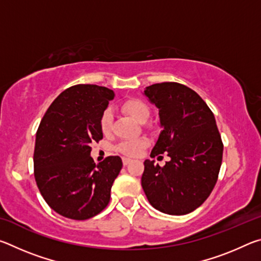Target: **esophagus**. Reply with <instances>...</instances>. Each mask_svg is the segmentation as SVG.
<instances>
[{"label":"esophagus","mask_w":261,"mask_h":261,"mask_svg":"<svg viewBox=\"0 0 261 261\" xmlns=\"http://www.w3.org/2000/svg\"><path fill=\"white\" fill-rule=\"evenodd\" d=\"M130 162H131L130 159H127V158H123V165H124V166H127V165H129Z\"/></svg>","instance_id":"34e87169"}]
</instances>
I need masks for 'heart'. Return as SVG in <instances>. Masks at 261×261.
I'll return each instance as SVG.
<instances>
[{"mask_svg":"<svg viewBox=\"0 0 261 261\" xmlns=\"http://www.w3.org/2000/svg\"><path fill=\"white\" fill-rule=\"evenodd\" d=\"M123 109L134 117L137 122L145 123L149 117L148 106L139 99H130L123 103ZM113 125V113L112 109H106L100 117V129L103 134H109ZM147 146V140L143 138L124 140L117 145L116 151L126 156H138L141 151Z\"/></svg>","mask_w":261,"mask_h":261,"instance_id":"b5f03b06","label":"heart"}]
</instances>
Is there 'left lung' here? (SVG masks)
Instances as JSON below:
<instances>
[{
	"label": "left lung",
	"mask_w": 261,
	"mask_h": 261,
	"mask_svg": "<svg viewBox=\"0 0 261 261\" xmlns=\"http://www.w3.org/2000/svg\"><path fill=\"white\" fill-rule=\"evenodd\" d=\"M144 94L159 109L162 127L151 156L168 153L170 161L160 167L145 160L141 187L149 204L162 213H191L213 191L222 163L215 117L205 101L182 84H154Z\"/></svg>",
	"instance_id": "left-lung-1"
}]
</instances>
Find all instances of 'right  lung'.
Segmentation results:
<instances>
[{
	"label": "right lung",
	"instance_id": "right-lung-1",
	"mask_svg": "<svg viewBox=\"0 0 261 261\" xmlns=\"http://www.w3.org/2000/svg\"><path fill=\"white\" fill-rule=\"evenodd\" d=\"M115 93L107 87L79 84L62 92L38 127L34 177L51 210L72 220L93 218L107 207L120 156L99 165L91 158V143L102 139L100 117Z\"/></svg>",
	"mask_w": 261,
	"mask_h": 261
}]
</instances>
